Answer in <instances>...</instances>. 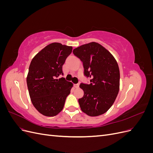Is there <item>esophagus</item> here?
I'll return each instance as SVG.
<instances>
[{"label":"esophagus","instance_id":"esophagus-1","mask_svg":"<svg viewBox=\"0 0 153 153\" xmlns=\"http://www.w3.org/2000/svg\"><path fill=\"white\" fill-rule=\"evenodd\" d=\"M74 87H75V88H76V89H77V88H78V87H79V84H75V85H74Z\"/></svg>","mask_w":153,"mask_h":153}]
</instances>
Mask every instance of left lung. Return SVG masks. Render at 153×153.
Segmentation results:
<instances>
[{
  "instance_id": "obj_1",
  "label": "left lung",
  "mask_w": 153,
  "mask_h": 153,
  "mask_svg": "<svg viewBox=\"0 0 153 153\" xmlns=\"http://www.w3.org/2000/svg\"><path fill=\"white\" fill-rule=\"evenodd\" d=\"M73 53L83 62L90 84H81L84 95L78 100L84 113L96 117L107 112L119 91L120 72L114 57L102 45L91 42L75 48Z\"/></svg>"
}]
</instances>
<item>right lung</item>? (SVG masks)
Here are the masks:
<instances>
[{
  "label": "right lung",
  "instance_id": "right-lung-1",
  "mask_svg": "<svg viewBox=\"0 0 153 153\" xmlns=\"http://www.w3.org/2000/svg\"><path fill=\"white\" fill-rule=\"evenodd\" d=\"M72 47L52 43L32 59L27 76L29 93L36 109L43 115L53 117L63 109L73 84L62 77V66Z\"/></svg>",
  "mask_w": 153,
  "mask_h": 153
}]
</instances>
